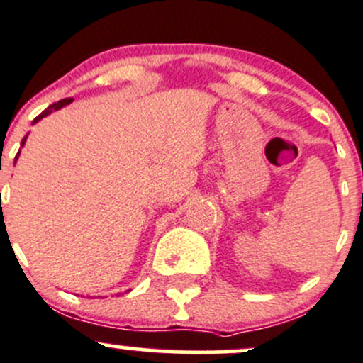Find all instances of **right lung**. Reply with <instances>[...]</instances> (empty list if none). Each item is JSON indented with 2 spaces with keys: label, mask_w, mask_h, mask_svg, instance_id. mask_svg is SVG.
I'll return each instance as SVG.
<instances>
[{
  "label": "right lung",
  "mask_w": 363,
  "mask_h": 363,
  "mask_svg": "<svg viewBox=\"0 0 363 363\" xmlns=\"http://www.w3.org/2000/svg\"><path fill=\"white\" fill-rule=\"evenodd\" d=\"M69 102H72V99H71V97H67V99H62V101H59V102H53V104H52V106H48V108L45 109L43 113H41V114H38V116L34 118V123H36V121H40L41 118H43V116H47V114H50L52 111H57V109H60V108H62V106L69 104ZM24 143H26V137H24V139H22V146H24ZM17 158H18V155L15 156V160H17Z\"/></svg>",
  "instance_id": "add662e5"
}]
</instances>
